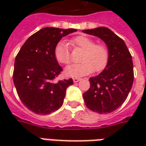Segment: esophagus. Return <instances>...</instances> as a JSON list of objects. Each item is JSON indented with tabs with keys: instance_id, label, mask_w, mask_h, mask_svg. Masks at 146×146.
Here are the masks:
<instances>
[{
	"instance_id": "esophagus-1",
	"label": "esophagus",
	"mask_w": 146,
	"mask_h": 146,
	"mask_svg": "<svg viewBox=\"0 0 146 146\" xmlns=\"http://www.w3.org/2000/svg\"><path fill=\"white\" fill-rule=\"evenodd\" d=\"M80 80H81L80 78H76H76H73V82H74V83H77V82H79Z\"/></svg>"
}]
</instances>
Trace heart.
Instances as JSON below:
<instances>
[{"label": "heart", "mask_w": 146, "mask_h": 146, "mask_svg": "<svg viewBox=\"0 0 146 146\" xmlns=\"http://www.w3.org/2000/svg\"><path fill=\"white\" fill-rule=\"evenodd\" d=\"M74 48L84 50L80 58V63L72 64L65 70V74L71 77H80L93 72H100L106 66L109 61V51L106 46L95 44V40L88 36H76L70 41ZM54 56L62 64L70 63L71 59L70 48L65 41L58 42L54 48Z\"/></svg>", "instance_id": "b5f03b06"}]
</instances>
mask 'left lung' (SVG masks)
I'll list each match as a JSON object with an SVG mask.
<instances>
[{
  "label": "left lung",
  "instance_id": "obj_1",
  "mask_svg": "<svg viewBox=\"0 0 146 146\" xmlns=\"http://www.w3.org/2000/svg\"><path fill=\"white\" fill-rule=\"evenodd\" d=\"M106 43L109 61L103 71L89 79L90 88L83 94L87 107L94 112L110 113L124 102L134 81L131 54L125 43L106 27L82 30Z\"/></svg>",
  "mask_w": 146,
  "mask_h": 146
}]
</instances>
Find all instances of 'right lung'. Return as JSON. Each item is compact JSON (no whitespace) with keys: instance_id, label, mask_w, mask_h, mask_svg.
I'll return each mask as SVG.
<instances>
[{"instance_id":"obj_1","label":"right lung","mask_w":146,"mask_h":146,"mask_svg":"<svg viewBox=\"0 0 146 146\" xmlns=\"http://www.w3.org/2000/svg\"><path fill=\"white\" fill-rule=\"evenodd\" d=\"M76 29L45 27L27 39L15 60L13 81L24 106L36 114L47 115L63 104L66 91L73 79H54L62 71L54 56L61 39Z\"/></svg>"}]
</instances>
